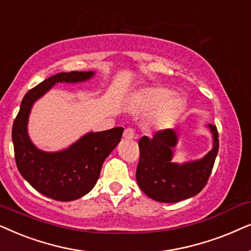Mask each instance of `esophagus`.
<instances>
[{"mask_svg":"<svg viewBox=\"0 0 251 251\" xmlns=\"http://www.w3.org/2000/svg\"><path fill=\"white\" fill-rule=\"evenodd\" d=\"M123 135H124V138H125V139H134V138H136V134L132 128H126L125 131H124Z\"/></svg>","mask_w":251,"mask_h":251,"instance_id":"34e87169","label":"esophagus"}]
</instances>
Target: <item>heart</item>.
Instances as JSON below:
<instances>
[{"instance_id":"1","label":"heart","mask_w":251,"mask_h":251,"mask_svg":"<svg viewBox=\"0 0 251 251\" xmlns=\"http://www.w3.org/2000/svg\"><path fill=\"white\" fill-rule=\"evenodd\" d=\"M133 109L138 113L150 115V125L163 127L181 115L185 100L165 87H149L136 95Z\"/></svg>"}]
</instances>
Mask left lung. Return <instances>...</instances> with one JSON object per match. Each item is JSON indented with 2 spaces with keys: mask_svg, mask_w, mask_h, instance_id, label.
<instances>
[{
  "mask_svg": "<svg viewBox=\"0 0 251 251\" xmlns=\"http://www.w3.org/2000/svg\"><path fill=\"white\" fill-rule=\"evenodd\" d=\"M213 134V148L204 158L179 165L171 162L176 134L171 128L160 129L152 138L139 141L140 159L136 181L143 193L158 202L175 203L189 199L204 188L218 153V131L209 125Z\"/></svg>",
  "mask_w": 251,
  "mask_h": 251,
  "instance_id": "obj_1",
  "label": "left lung"
}]
</instances>
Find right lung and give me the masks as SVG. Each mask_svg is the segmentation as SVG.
Wrapping results in <instances>:
<instances>
[{
	"label": "right lung",
	"mask_w": 251,
	"mask_h": 251,
	"mask_svg": "<svg viewBox=\"0 0 251 251\" xmlns=\"http://www.w3.org/2000/svg\"><path fill=\"white\" fill-rule=\"evenodd\" d=\"M94 72H62L43 80L29 89L12 125V142L18 171L33 188L47 198L68 202L82 198L98 181L103 162L122 139L124 128L88 133L70 148L45 152L31 142L27 120L36 100L57 82H79L92 78Z\"/></svg>",
	"instance_id": "right-lung-1"
}]
</instances>
